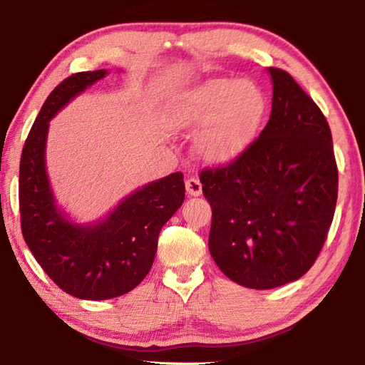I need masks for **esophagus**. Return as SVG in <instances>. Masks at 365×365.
Masks as SVG:
<instances>
[{"label": "esophagus", "mask_w": 365, "mask_h": 365, "mask_svg": "<svg viewBox=\"0 0 365 365\" xmlns=\"http://www.w3.org/2000/svg\"><path fill=\"white\" fill-rule=\"evenodd\" d=\"M185 187H187V193L191 195V196H200L201 191H202L201 182L197 180V178H195V177L188 178V180L185 182Z\"/></svg>", "instance_id": "1"}]
</instances>
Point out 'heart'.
Segmentation results:
<instances>
[{"label":"heart","instance_id":"heart-1","mask_svg":"<svg viewBox=\"0 0 365 365\" xmlns=\"http://www.w3.org/2000/svg\"><path fill=\"white\" fill-rule=\"evenodd\" d=\"M265 113L262 90L251 80L209 78L172 98L165 117L170 127L202 123L195 150L211 164L227 163L242 153Z\"/></svg>","mask_w":365,"mask_h":365}]
</instances>
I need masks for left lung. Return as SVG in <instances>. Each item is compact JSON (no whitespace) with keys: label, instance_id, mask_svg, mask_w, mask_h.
I'll return each mask as SVG.
<instances>
[{"label":"left lung","instance_id":"left-lung-1","mask_svg":"<svg viewBox=\"0 0 365 365\" xmlns=\"http://www.w3.org/2000/svg\"><path fill=\"white\" fill-rule=\"evenodd\" d=\"M269 72L272 110L259 138L230 164L200 175L212 207L214 262L255 289L287 285L312 267L338 197L329 122L288 72Z\"/></svg>","mask_w":365,"mask_h":365}]
</instances>
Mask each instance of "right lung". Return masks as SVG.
<instances>
[{
    "label": "right lung",
    "mask_w": 365,
    "mask_h": 365,
    "mask_svg": "<svg viewBox=\"0 0 365 365\" xmlns=\"http://www.w3.org/2000/svg\"><path fill=\"white\" fill-rule=\"evenodd\" d=\"M106 73H73L49 93L30 128L19 169L21 227L29 250L63 292L90 301L117 298L140 285L156 256L160 228L185 200L183 174L175 172L123 197L96 224H73L58 207L45 165L49 120Z\"/></svg>",
    "instance_id": "right-lung-1"
}]
</instances>
